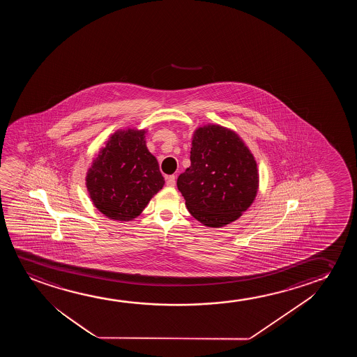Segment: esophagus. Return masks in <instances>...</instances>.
I'll return each mask as SVG.
<instances>
[{
  "instance_id": "34e87169",
  "label": "esophagus",
  "mask_w": 357,
  "mask_h": 357,
  "mask_svg": "<svg viewBox=\"0 0 357 357\" xmlns=\"http://www.w3.org/2000/svg\"><path fill=\"white\" fill-rule=\"evenodd\" d=\"M166 185L169 186V188H173V186L176 185V176H167Z\"/></svg>"
}]
</instances>
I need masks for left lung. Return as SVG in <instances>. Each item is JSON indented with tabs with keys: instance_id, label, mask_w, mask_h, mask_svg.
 <instances>
[{
	"instance_id": "obj_1",
	"label": "left lung",
	"mask_w": 357,
	"mask_h": 357,
	"mask_svg": "<svg viewBox=\"0 0 357 357\" xmlns=\"http://www.w3.org/2000/svg\"><path fill=\"white\" fill-rule=\"evenodd\" d=\"M190 161L176 186L188 211L200 223L225 227L252 205L259 190L257 163L234 130L218 124L197 128Z\"/></svg>"
}]
</instances>
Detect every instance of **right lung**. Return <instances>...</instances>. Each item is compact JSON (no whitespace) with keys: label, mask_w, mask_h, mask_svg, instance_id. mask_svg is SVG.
I'll return each mask as SVG.
<instances>
[{"label":"right lung","mask_w":357,"mask_h":357,"mask_svg":"<svg viewBox=\"0 0 357 357\" xmlns=\"http://www.w3.org/2000/svg\"><path fill=\"white\" fill-rule=\"evenodd\" d=\"M146 129L113 132L89 168L85 184L93 206L109 220L137 218L165 185Z\"/></svg>","instance_id":"right-lung-1"}]
</instances>
